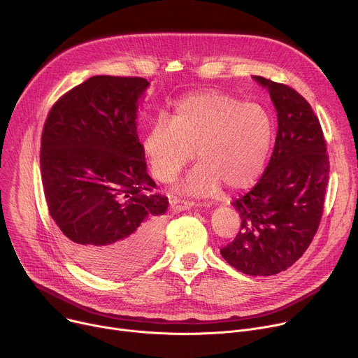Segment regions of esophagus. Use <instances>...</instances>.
<instances>
[{"label": "esophagus", "instance_id": "obj_1", "mask_svg": "<svg viewBox=\"0 0 358 358\" xmlns=\"http://www.w3.org/2000/svg\"><path fill=\"white\" fill-rule=\"evenodd\" d=\"M171 206L174 210L177 211H184V210H188L191 207L195 206L194 201H188V199H181V198H174L171 201Z\"/></svg>", "mask_w": 358, "mask_h": 358}]
</instances>
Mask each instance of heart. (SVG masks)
Listing matches in <instances>:
<instances>
[{"instance_id": "obj_1", "label": "heart", "mask_w": 358, "mask_h": 358, "mask_svg": "<svg viewBox=\"0 0 358 358\" xmlns=\"http://www.w3.org/2000/svg\"><path fill=\"white\" fill-rule=\"evenodd\" d=\"M272 120L258 103H243L229 93L203 90L178 100L169 119L157 117L143 138L151 174L171 182L194 159L201 160L181 187L208 195L221 182L243 189L257 181L272 143Z\"/></svg>"}]
</instances>
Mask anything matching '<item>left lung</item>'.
<instances>
[{"instance_id": "left-lung-1", "label": "left lung", "mask_w": 358, "mask_h": 358, "mask_svg": "<svg viewBox=\"0 0 358 358\" xmlns=\"http://www.w3.org/2000/svg\"><path fill=\"white\" fill-rule=\"evenodd\" d=\"M253 78L269 90L278 134L257 185L232 202L241 227L221 255L245 275L271 276L292 266L312 243L323 215L330 162L309 101L285 83Z\"/></svg>"}]
</instances>
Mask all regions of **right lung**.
<instances>
[{"instance_id": "right-lung-1", "label": "right lung", "mask_w": 358, "mask_h": 358, "mask_svg": "<svg viewBox=\"0 0 358 358\" xmlns=\"http://www.w3.org/2000/svg\"><path fill=\"white\" fill-rule=\"evenodd\" d=\"M137 76H92L50 108L41 137V177L48 211L87 271L126 276L157 250L166 195L147 174L137 136Z\"/></svg>"}]
</instances>
